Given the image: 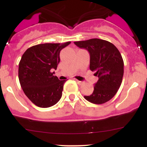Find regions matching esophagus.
<instances>
[{
    "mask_svg": "<svg viewBox=\"0 0 147 147\" xmlns=\"http://www.w3.org/2000/svg\"><path fill=\"white\" fill-rule=\"evenodd\" d=\"M75 81L77 82V83L79 84V85H82V84H84V82H80V81L77 80V79H75Z\"/></svg>",
    "mask_w": 147,
    "mask_h": 147,
    "instance_id": "obj_1",
    "label": "esophagus"
}]
</instances>
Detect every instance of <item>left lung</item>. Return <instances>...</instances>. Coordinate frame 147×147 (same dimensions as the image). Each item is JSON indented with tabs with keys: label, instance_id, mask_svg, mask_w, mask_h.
I'll return each instance as SVG.
<instances>
[{
	"label": "left lung",
	"instance_id": "left-lung-1",
	"mask_svg": "<svg viewBox=\"0 0 147 147\" xmlns=\"http://www.w3.org/2000/svg\"><path fill=\"white\" fill-rule=\"evenodd\" d=\"M90 53V70L98 77L94 90L84 98L92 104H102L111 100L120 87L124 75V61L118 49L111 42L99 38L74 42Z\"/></svg>",
	"mask_w": 147,
	"mask_h": 147
}]
</instances>
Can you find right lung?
<instances>
[{
	"label": "right lung",
	"instance_id": "obj_1",
	"mask_svg": "<svg viewBox=\"0 0 147 147\" xmlns=\"http://www.w3.org/2000/svg\"><path fill=\"white\" fill-rule=\"evenodd\" d=\"M70 43H43L30 47L18 65V79L25 95L35 105L48 108L62 96L65 80H59L52 72L60 61V51Z\"/></svg>",
	"mask_w": 147,
	"mask_h": 147
}]
</instances>
